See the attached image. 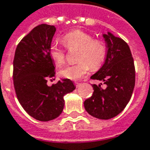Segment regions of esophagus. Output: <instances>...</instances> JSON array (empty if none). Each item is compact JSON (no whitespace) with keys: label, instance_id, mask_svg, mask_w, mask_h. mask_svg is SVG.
<instances>
[{"label":"esophagus","instance_id":"34e87169","mask_svg":"<svg viewBox=\"0 0 150 150\" xmlns=\"http://www.w3.org/2000/svg\"><path fill=\"white\" fill-rule=\"evenodd\" d=\"M74 84H75V86H76V87H79L80 85H81V83L77 82V81H75V82H74Z\"/></svg>","mask_w":150,"mask_h":150}]
</instances>
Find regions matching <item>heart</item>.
Segmentation results:
<instances>
[{"instance_id": "heart-1", "label": "heart", "mask_w": 150, "mask_h": 150, "mask_svg": "<svg viewBox=\"0 0 150 150\" xmlns=\"http://www.w3.org/2000/svg\"><path fill=\"white\" fill-rule=\"evenodd\" d=\"M62 40L69 50H78L76 54L78 62L65 66L60 71V74L64 78L73 81L81 79L91 68L97 70L105 61L107 54L105 44L102 40L93 39L90 33L81 29H75L64 35ZM50 54L57 65L61 66L64 63L65 52L58 45H51Z\"/></svg>"}]
</instances>
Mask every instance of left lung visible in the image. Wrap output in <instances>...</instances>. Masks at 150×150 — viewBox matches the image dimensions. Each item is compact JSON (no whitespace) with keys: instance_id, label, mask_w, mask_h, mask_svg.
I'll use <instances>...</instances> for the list:
<instances>
[{"instance_id":"8db88e82","label":"left lung","mask_w":150,"mask_h":150,"mask_svg":"<svg viewBox=\"0 0 150 150\" xmlns=\"http://www.w3.org/2000/svg\"><path fill=\"white\" fill-rule=\"evenodd\" d=\"M107 47L105 61L100 69L91 76L106 85H93V93L84 102L88 114L108 120L123 111L130 100L135 86V67L130 49L121 38L110 32L103 34Z\"/></svg>"}]
</instances>
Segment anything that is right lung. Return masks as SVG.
I'll use <instances>...</instances> for the list:
<instances>
[{
	"label": "right lung",
	"instance_id": "1",
	"mask_svg": "<svg viewBox=\"0 0 150 150\" xmlns=\"http://www.w3.org/2000/svg\"><path fill=\"white\" fill-rule=\"evenodd\" d=\"M56 28L45 24L33 29L18 44L13 60V84L17 99L28 114L40 121L61 115L64 96L75 89L74 82L62 79L49 86L47 77L55 74L50 48Z\"/></svg>",
	"mask_w": 150,
	"mask_h": 150
}]
</instances>
